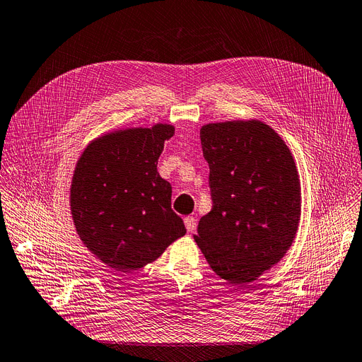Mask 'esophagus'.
Listing matches in <instances>:
<instances>
[{
    "mask_svg": "<svg viewBox=\"0 0 362 362\" xmlns=\"http://www.w3.org/2000/svg\"><path fill=\"white\" fill-rule=\"evenodd\" d=\"M184 224H185L187 231H190V233H193V231L196 230V218H194V216H185Z\"/></svg>",
    "mask_w": 362,
    "mask_h": 362,
    "instance_id": "esophagus-1",
    "label": "esophagus"
}]
</instances>
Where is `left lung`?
Instances as JSON below:
<instances>
[{
	"label": "left lung",
	"mask_w": 362,
	"mask_h": 362,
	"mask_svg": "<svg viewBox=\"0 0 362 362\" xmlns=\"http://www.w3.org/2000/svg\"><path fill=\"white\" fill-rule=\"evenodd\" d=\"M212 209L194 240L212 270L247 286L290 250L300 220V181L290 148L263 122L200 129Z\"/></svg>",
	"instance_id": "1"
}]
</instances>
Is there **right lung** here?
I'll return each instance as SVG.
<instances>
[{"instance_id":"add662e5","label":"right lung","mask_w":362,"mask_h":362,"mask_svg":"<svg viewBox=\"0 0 362 362\" xmlns=\"http://www.w3.org/2000/svg\"><path fill=\"white\" fill-rule=\"evenodd\" d=\"M170 124L134 127L92 141L71 184L76 230L100 262L132 272L154 262L185 235L170 208L172 187L157 172Z\"/></svg>"}]
</instances>
